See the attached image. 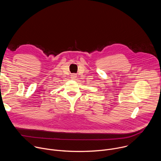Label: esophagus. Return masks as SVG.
I'll return each instance as SVG.
<instances>
[{
	"instance_id": "obj_1",
	"label": "esophagus",
	"mask_w": 161,
	"mask_h": 161,
	"mask_svg": "<svg viewBox=\"0 0 161 161\" xmlns=\"http://www.w3.org/2000/svg\"><path fill=\"white\" fill-rule=\"evenodd\" d=\"M71 78H72V79L75 80V79L76 78L77 76H76V75H75V74H73V75H71Z\"/></svg>"
}]
</instances>
